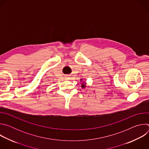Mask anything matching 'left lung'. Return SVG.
Segmentation results:
<instances>
[{
  "label": "left lung",
  "instance_id": "obj_1",
  "mask_svg": "<svg viewBox=\"0 0 149 149\" xmlns=\"http://www.w3.org/2000/svg\"><path fill=\"white\" fill-rule=\"evenodd\" d=\"M80 81H83V80H82V78H81V79H80ZM81 87H82V88H86V83L85 82H82V84H81Z\"/></svg>",
  "mask_w": 149,
  "mask_h": 149
}]
</instances>
